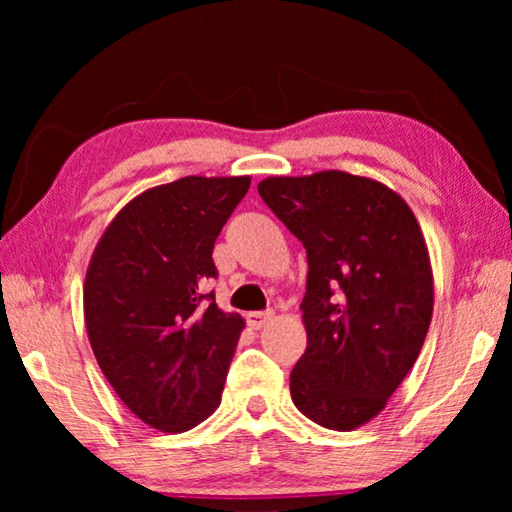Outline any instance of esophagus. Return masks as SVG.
Wrapping results in <instances>:
<instances>
[{"mask_svg": "<svg viewBox=\"0 0 512 512\" xmlns=\"http://www.w3.org/2000/svg\"><path fill=\"white\" fill-rule=\"evenodd\" d=\"M273 311H250V314L246 316V320H248V325L253 327V329H262L264 325H268L273 320Z\"/></svg>", "mask_w": 512, "mask_h": 512, "instance_id": "34e87169", "label": "esophagus"}]
</instances>
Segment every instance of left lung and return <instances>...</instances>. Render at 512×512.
I'll return each instance as SVG.
<instances>
[{
	"label": "left lung",
	"instance_id": "left-lung-1",
	"mask_svg": "<svg viewBox=\"0 0 512 512\" xmlns=\"http://www.w3.org/2000/svg\"><path fill=\"white\" fill-rule=\"evenodd\" d=\"M259 196L307 248V350L291 400L325 429L384 411L409 375L433 314L427 241L404 198L348 171L268 176Z\"/></svg>",
	"mask_w": 512,
	"mask_h": 512
}]
</instances>
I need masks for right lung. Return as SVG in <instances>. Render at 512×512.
Instances as JSON below:
<instances>
[{"label": "right lung", "instance_id": "1", "mask_svg": "<svg viewBox=\"0 0 512 512\" xmlns=\"http://www.w3.org/2000/svg\"><path fill=\"white\" fill-rule=\"evenodd\" d=\"M250 176H185L135 196L94 248L83 284L85 329L103 375L137 418L164 433L219 409L239 314L201 284L216 277L214 241Z\"/></svg>", "mask_w": 512, "mask_h": 512}]
</instances>
